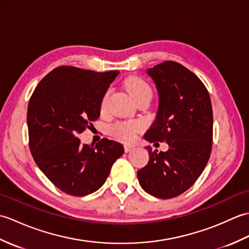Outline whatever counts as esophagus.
I'll return each instance as SVG.
<instances>
[{"label": "esophagus", "instance_id": "esophagus-1", "mask_svg": "<svg viewBox=\"0 0 249 249\" xmlns=\"http://www.w3.org/2000/svg\"><path fill=\"white\" fill-rule=\"evenodd\" d=\"M135 149V146L134 145H129V144H126V145H124V150H125V152L126 153H128V152H130V151H133Z\"/></svg>", "mask_w": 249, "mask_h": 249}]
</instances>
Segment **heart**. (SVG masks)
<instances>
[{"label":"heart","mask_w":249,"mask_h":249,"mask_svg":"<svg viewBox=\"0 0 249 249\" xmlns=\"http://www.w3.org/2000/svg\"><path fill=\"white\" fill-rule=\"evenodd\" d=\"M125 87L128 93L135 100L143 96H152V89L144 79L138 76H131L125 82ZM109 96V91L106 92L100 103V109L103 111L107 107V100ZM142 129V124L140 122L128 121V122H116L111 126L110 131L116 139L123 142L133 141L137 134Z\"/></svg>","instance_id":"1"}]
</instances>
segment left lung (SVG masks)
<instances>
[{
    "label": "left lung",
    "instance_id": "left-lung-1",
    "mask_svg": "<svg viewBox=\"0 0 249 249\" xmlns=\"http://www.w3.org/2000/svg\"><path fill=\"white\" fill-rule=\"evenodd\" d=\"M160 96L156 120L144 135L149 142L166 141L167 152L145 146L150 160L137 172L147 194L178 197L203 172L212 151L213 110L208 89L193 71L172 61L146 71Z\"/></svg>",
    "mask_w": 249,
    "mask_h": 249
}]
</instances>
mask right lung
I'll return each mask as SVG.
<instances>
[{
	"instance_id": "1",
	"label": "right lung",
	"mask_w": 249,
	"mask_h": 249,
	"mask_svg": "<svg viewBox=\"0 0 249 249\" xmlns=\"http://www.w3.org/2000/svg\"><path fill=\"white\" fill-rule=\"evenodd\" d=\"M118 71L54 68L34 89L28 106L29 144L37 166L62 192L82 197L96 192L124 153L119 142L81 144L78 135L100 115V103Z\"/></svg>"
}]
</instances>
